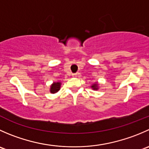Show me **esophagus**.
Returning <instances> with one entry per match:
<instances>
[{
    "instance_id": "obj_1",
    "label": "esophagus",
    "mask_w": 149,
    "mask_h": 149,
    "mask_svg": "<svg viewBox=\"0 0 149 149\" xmlns=\"http://www.w3.org/2000/svg\"><path fill=\"white\" fill-rule=\"evenodd\" d=\"M79 75V73H74V74H73V77H77Z\"/></svg>"
}]
</instances>
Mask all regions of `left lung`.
<instances>
[{"label": "left lung", "mask_w": 149, "mask_h": 149, "mask_svg": "<svg viewBox=\"0 0 149 149\" xmlns=\"http://www.w3.org/2000/svg\"><path fill=\"white\" fill-rule=\"evenodd\" d=\"M91 87L94 90H97V89H98V84H94L92 86H91Z\"/></svg>", "instance_id": "8db88e82"}]
</instances>
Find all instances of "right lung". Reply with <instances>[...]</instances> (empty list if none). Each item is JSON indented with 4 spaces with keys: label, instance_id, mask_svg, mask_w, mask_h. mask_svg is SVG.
<instances>
[{
    "label": "right lung",
    "instance_id": "1",
    "mask_svg": "<svg viewBox=\"0 0 149 149\" xmlns=\"http://www.w3.org/2000/svg\"><path fill=\"white\" fill-rule=\"evenodd\" d=\"M61 82H54L52 85L50 86V92L52 94H55V93H57L61 88Z\"/></svg>",
    "mask_w": 149,
    "mask_h": 149
}]
</instances>
